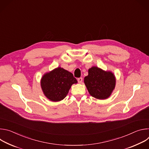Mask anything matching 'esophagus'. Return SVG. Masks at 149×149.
<instances>
[{"label": "esophagus", "mask_w": 149, "mask_h": 149, "mask_svg": "<svg viewBox=\"0 0 149 149\" xmlns=\"http://www.w3.org/2000/svg\"><path fill=\"white\" fill-rule=\"evenodd\" d=\"M77 80H78V83H81V82H82V77L78 78Z\"/></svg>", "instance_id": "1"}]
</instances>
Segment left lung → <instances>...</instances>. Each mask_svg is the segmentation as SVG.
<instances>
[{
    "label": "left lung",
    "instance_id": "left-lung-1",
    "mask_svg": "<svg viewBox=\"0 0 149 149\" xmlns=\"http://www.w3.org/2000/svg\"><path fill=\"white\" fill-rule=\"evenodd\" d=\"M84 81L90 94L99 100L108 98L116 86L114 74L97 67H93L88 70V75Z\"/></svg>",
    "mask_w": 149,
    "mask_h": 149
}]
</instances>
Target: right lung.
<instances>
[{
	"label": "right lung",
	"instance_id": "add662e5",
	"mask_svg": "<svg viewBox=\"0 0 149 149\" xmlns=\"http://www.w3.org/2000/svg\"><path fill=\"white\" fill-rule=\"evenodd\" d=\"M76 83L77 81L71 72L58 67L43 75L40 86L46 97L56 102L64 99L72 85Z\"/></svg>",
	"mask_w": 149,
	"mask_h": 149
}]
</instances>
